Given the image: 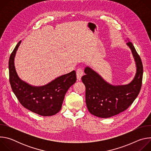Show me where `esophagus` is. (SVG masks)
Instances as JSON below:
<instances>
[{"mask_svg":"<svg viewBox=\"0 0 151 151\" xmlns=\"http://www.w3.org/2000/svg\"><path fill=\"white\" fill-rule=\"evenodd\" d=\"M83 75V71L82 70V69H78L76 70V77H77V79L78 81H81V78Z\"/></svg>","mask_w":151,"mask_h":151,"instance_id":"esophagus-1","label":"esophagus"}]
</instances>
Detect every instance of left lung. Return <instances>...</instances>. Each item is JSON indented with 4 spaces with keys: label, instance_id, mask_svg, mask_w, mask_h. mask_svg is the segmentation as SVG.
<instances>
[{
    "label": "left lung",
    "instance_id": "left-lung-1",
    "mask_svg": "<svg viewBox=\"0 0 151 151\" xmlns=\"http://www.w3.org/2000/svg\"><path fill=\"white\" fill-rule=\"evenodd\" d=\"M127 45L132 51L136 72L128 84L112 85L89 66L84 69L82 81L85 86V101L88 111L99 118H109L124 111L137 97L142 87L143 65L132 43L127 39ZM127 42V40H126Z\"/></svg>",
    "mask_w": 151,
    "mask_h": 151
}]
</instances>
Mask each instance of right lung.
Masks as SVG:
<instances>
[{"label":"right lung","mask_w":151,"mask_h":151,"mask_svg":"<svg viewBox=\"0 0 151 151\" xmlns=\"http://www.w3.org/2000/svg\"><path fill=\"white\" fill-rule=\"evenodd\" d=\"M19 41L9 60V82L12 91L25 108L41 116L55 115L61 108L64 96L76 81V72L61 75L42 86H34L23 81L18 75L14 64Z\"/></svg>","instance_id":"obj_1"}]
</instances>
